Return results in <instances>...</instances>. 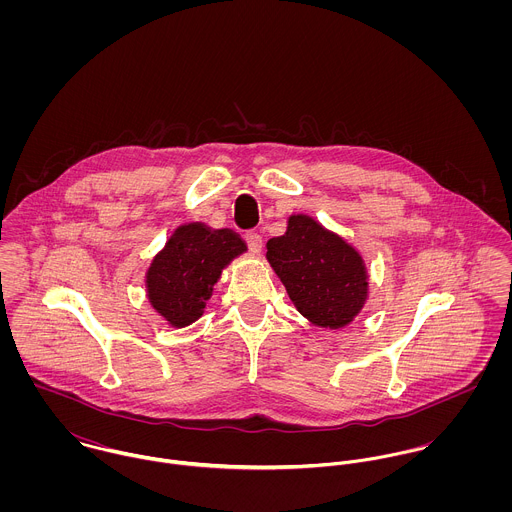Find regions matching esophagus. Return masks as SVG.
I'll return each instance as SVG.
<instances>
[{
    "label": "esophagus",
    "mask_w": 512,
    "mask_h": 512,
    "mask_svg": "<svg viewBox=\"0 0 512 512\" xmlns=\"http://www.w3.org/2000/svg\"><path fill=\"white\" fill-rule=\"evenodd\" d=\"M246 242H248V248L254 252V254H260L262 252V236L258 232H248L246 236Z\"/></svg>",
    "instance_id": "34e87169"
}]
</instances>
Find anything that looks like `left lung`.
<instances>
[{
    "label": "left lung",
    "instance_id": "1",
    "mask_svg": "<svg viewBox=\"0 0 512 512\" xmlns=\"http://www.w3.org/2000/svg\"><path fill=\"white\" fill-rule=\"evenodd\" d=\"M266 258L295 309L323 329L347 327L366 305L363 254L309 215H292L286 234L270 238Z\"/></svg>",
    "mask_w": 512,
    "mask_h": 512
}]
</instances>
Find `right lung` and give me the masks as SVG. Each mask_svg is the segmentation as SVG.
Segmentation results:
<instances>
[{"mask_svg": "<svg viewBox=\"0 0 512 512\" xmlns=\"http://www.w3.org/2000/svg\"><path fill=\"white\" fill-rule=\"evenodd\" d=\"M248 250L230 228L185 222L173 230L146 272L149 305L175 329L195 323L207 307L222 270Z\"/></svg>", "mask_w": 512, "mask_h": 512, "instance_id": "right-lung-1", "label": "right lung"}]
</instances>
